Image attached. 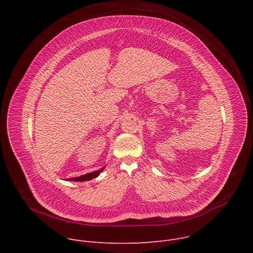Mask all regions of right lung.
Here are the masks:
<instances>
[{"label": "right lung", "mask_w": 253, "mask_h": 253, "mask_svg": "<svg viewBox=\"0 0 253 253\" xmlns=\"http://www.w3.org/2000/svg\"><path fill=\"white\" fill-rule=\"evenodd\" d=\"M105 167L101 168L100 170H96L94 172H91V173H88V174H85V175H82V176H79V177H75V178H69L68 180L69 181H89V180L93 179V178H96L97 176H99V174L103 171Z\"/></svg>", "instance_id": "1"}]
</instances>
